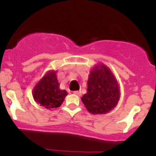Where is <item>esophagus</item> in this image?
Wrapping results in <instances>:
<instances>
[{
  "label": "esophagus",
  "instance_id": "34e87169",
  "mask_svg": "<svg viewBox=\"0 0 156 156\" xmlns=\"http://www.w3.org/2000/svg\"><path fill=\"white\" fill-rule=\"evenodd\" d=\"M73 94H76V95L80 96L81 95V92H80V91H74V92H73Z\"/></svg>",
  "mask_w": 156,
  "mask_h": 156
}]
</instances>
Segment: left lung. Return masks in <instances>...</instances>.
I'll list each match as a JSON object with an SVG mask.
<instances>
[{
  "mask_svg": "<svg viewBox=\"0 0 156 156\" xmlns=\"http://www.w3.org/2000/svg\"><path fill=\"white\" fill-rule=\"evenodd\" d=\"M87 91L81 101L92 114H107L115 108L120 98L117 78L101 62L94 65L89 72Z\"/></svg>",
  "mask_w": 156,
  "mask_h": 156,
  "instance_id": "obj_1",
  "label": "left lung"
}]
</instances>
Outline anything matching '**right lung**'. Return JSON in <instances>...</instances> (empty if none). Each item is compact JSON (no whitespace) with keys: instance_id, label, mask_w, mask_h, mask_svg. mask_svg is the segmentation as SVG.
I'll list each match as a JSON object with an SVG mask.
<instances>
[{"instance_id":"obj_1","label":"right lung","mask_w":156,"mask_h":156,"mask_svg":"<svg viewBox=\"0 0 156 156\" xmlns=\"http://www.w3.org/2000/svg\"><path fill=\"white\" fill-rule=\"evenodd\" d=\"M56 73L57 70H48L32 90L36 103L50 110L59 107L67 95V91L60 89Z\"/></svg>"}]
</instances>
